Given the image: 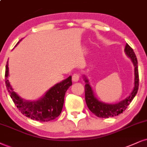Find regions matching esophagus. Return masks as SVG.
I'll return each instance as SVG.
<instances>
[{
  "mask_svg": "<svg viewBox=\"0 0 147 147\" xmlns=\"http://www.w3.org/2000/svg\"><path fill=\"white\" fill-rule=\"evenodd\" d=\"M80 79V76L78 75V74H73V76H72V80L74 81V82H76L78 81Z\"/></svg>",
  "mask_w": 147,
  "mask_h": 147,
  "instance_id": "obj_1",
  "label": "esophagus"
}]
</instances>
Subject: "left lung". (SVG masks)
<instances>
[{
	"label": "left lung",
	"mask_w": 147,
	"mask_h": 147,
	"mask_svg": "<svg viewBox=\"0 0 147 147\" xmlns=\"http://www.w3.org/2000/svg\"><path fill=\"white\" fill-rule=\"evenodd\" d=\"M124 51L126 55L131 59L134 67V88L131 93L123 100L114 104H107V103L99 101L95 97L87 77L84 75L83 76V78L86 83L85 84V100H86V105L90 111L97 117L100 118H109L120 115L127 108V106H129L136 95L139 85L138 61L133 49L127 43H126Z\"/></svg>",
	"instance_id": "1"
}]
</instances>
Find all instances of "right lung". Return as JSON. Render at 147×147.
I'll return each mask as SVG.
<instances>
[{"instance_id": "obj_1", "label": "right lung", "mask_w": 147, "mask_h": 147, "mask_svg": "<svg viewBox=\"0 0 147 147\" xmlns=\"http://www.w3.org/2000/svg\"><path fill=\"white\" fill-rule=\"evenodd\" d=\"M20 41H18L17 44ZM8 65L7 61L5 69V84L7 90L9 93L14 104L24 115L33 120L47 122L54 120L61 115L64 104L65 93L72 84L71 76L50 88L37 100H26L13 91L12 86H11L8 80L9 76Z\"/></svg>"}]
</instances>
